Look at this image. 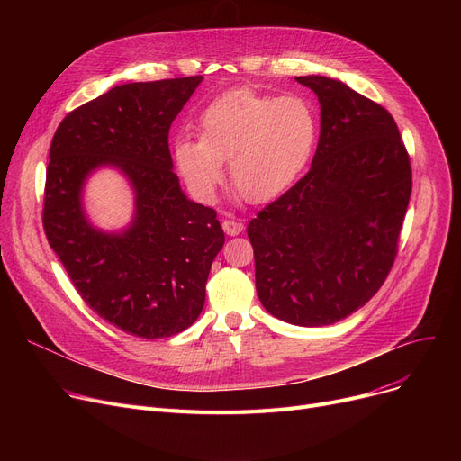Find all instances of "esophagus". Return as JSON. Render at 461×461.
Instances as JSON below:
<instances>
[{
    "mask_svg": "<svg viewBox=\"0 0 461 461\" xmlns=\"http://www.w3.org/2000/svg\"><path fill=\"white\" fill-rule=\"evenodd\" d=\"M222 228H224V231H226L228 235H231V237L239 235L240 231H243V230H245L243 222H239V221H235V218H226V221L222 222Z\"/></svg>",
    "mask_w": 461,
    "mask_h": 461,
    "instance_id": "obj_1",
    "label": "esophagus"
}]
</instances>
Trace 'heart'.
I'll return each instance as SVG.
<instances>
[{
    "mask_svg": "<svg viewBox=\"0 0 461 461\" xmlns=\"http://www.w3.org/2000/svg\"><path fill=\"white\" fill-rule=\"evenodd\" d=\"M318 140L312 106L297 95L269 96L235 89L200 115V138L174 141L177 172L202 202H212L228 160L230 181L249 203L278 198L308 164Z\"/></svg>",
    "mask_w": 461,
    "mask_h": 461,
    "instance_id": "heart-1",
    "label": "heart"
}]
</instances>
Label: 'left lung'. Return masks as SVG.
<instances>
[{"mask_svg":"<svg viewBox=\"0 0 461 461\" xmlns=\"http://www.w3.org/2000/svg\"><path fill=\"white\" fill-rule=\"evenodd\" d=\"M321 132L310 172L249 224L256 292L275 318L321 327L365 306L389 275L411 198L396 121L340 80L310 75Z\"/></svg>","mask_w":461,"mask_h":461,"instance_id":"left-lung-1","label":"left lung"}]
</instances>
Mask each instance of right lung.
<instances>
[{
	"mask_svg": "<svg viewBox=\"0 0 461 461\" xmlns=\"http://www.w3.org/2000/svg\"><path fill=\"white\" fill-rule=\"evenodd\" d=\"M203 77L115 86L72 110L56 131L46 167L42 226L80 297L127 334L174 336L198 320L224 231L211 207L186 198L167 132ZM117 168L135 212L104 232L83 207L86 179Z\"/></svg>",
	"mask_w": 461,
	"mask_h": 461,
	"instance_id": "1",
	"label": "right lung"
}]
</instances>
